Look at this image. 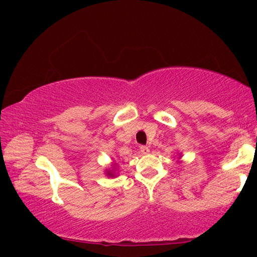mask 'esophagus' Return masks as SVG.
<instances>
[{
	"instance_id": "34e87169",
	"label": "esophagus",
	"mask_w": 257,
	"mask_h": 257,
	"mask_svg": "<svg viewBox=\"0 0 257 257\" xmlns=\"http://www.w3.org/2000/svg\"><path fill=\"white\" fill-rule=\"evenodd\" d=\"M139 149H141V152H142V153L143 154H147V153H149V152H150V149H149V147H147V146H141V147H139Z\"/></svg>"
}]
</instances>
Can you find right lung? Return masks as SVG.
<instances>
[{"mask_svg": "<svg viewBox=\"0 0 257 257\" xmlns=\"http://www.w3.org/2000/svg\"><path fill=\"white\" fill-rule=\"evenodd\" d=\"M107 176L113 177V173H112V171H111V172H110V171H107Z\"/></svg>", "mask_w": 257, "mask_h": 257, "instance_id": "right-lung-1", "label": "right lung"}]
</instances>
